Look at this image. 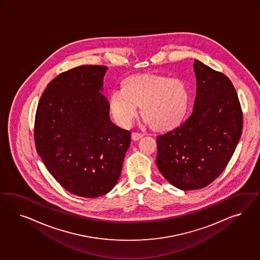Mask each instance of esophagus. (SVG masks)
<instances>
[{
	"instance_id": "1",
	"label": "esophagus",
	"mask_w": 260,
	"mask_h": 260,
	"mask_svg": "<svg viewBox=\"0 0 260 260\" xmlns=\"http://www.w3.org/2000/svg\"><path fill=\"white\" fill-rule=\"evenodd\" d=\"M142 137H143V134H138V133H133L132 134V139L134 141H138V140L141 139Z\"/></svg>"
}]
</instances>
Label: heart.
<instances>
[{"instance_id": "1", "label": "heart", "mask_w": 260, "mask_h": 260, "mask_svg": "<svg viewBox=\"0 0 260 260\" xmlns=\"http://www.w3.org/2000/svg\"><path fill=\"white\" fill-rule=\"evenodd\" d=\"M187 85L177 78L156 74H135L122 82V90L108 98L110 112L119 125H131L140 107V114L153 131L167 132L178 126L188 110Z\"/></svg>"}]
</instances>
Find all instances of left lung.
<instances>
[{"label":"left lung","mask_w":260,"mask_h":260,"mask_svg":"<svg viewBox=\"0 0 260 260\" xmlns=\"http://www.w3.org/2000/svg\"><path fill=\"white\" fill-rule=\"evenodd\" d=\"M197 96L181 125L157 136L156 165L168 181L183 190L205 188L233 156L243 115L236 88L219 71L194 60Z\"/></svg>","instance_id":"1"}]
</instances>
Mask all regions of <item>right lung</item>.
<instances>
[{
    "mask_svg": "<svg viewBox=\"0 0 260 260\" xmlns=\"http://www.w3.org/2000/svg\"><path fill=\"white\" fill-rule=\"evenodd\" d=\"M106 66H80L53 79L35 115L36 150L48 172L78 197L95 198L117 183L131 133L110 118L102 92Z\"/></svg>",
    "mask_w": 260,
    "mask_h": 260,
    "instance_id": "add662e5",
    "label": "right lung"
}]
</instances>
